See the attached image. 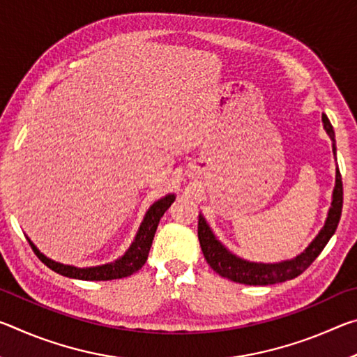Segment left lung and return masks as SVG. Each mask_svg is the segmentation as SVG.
I'll list each match as a JSON object with an SVG mask.
<instances>
[{
    "mask_svg": "<svg viewBox=\"0 0 357 357\" xmlns=\"http://www.w3.org/2000/svg\"><path fill=\"white\" fill-rule=\"evenodd\" d=\"M326 134L332 140V153L335 155V134L332 129L331 121L326 114L321 116ZM343 206V184L340 172H335V187L332 192V203L328 213V219L324 222V227L319 229L317 238L312 241L307 249L299 253L298 257L279 263H255L247 261L244 258L229 252L219 239L214 236L213 229L204 220V217L198 215V239L203 255L206 258L208 264L217 274L225 277L228 280L244 285H274L285 280H291L294 277L301 275L309 266L315 261L317 257L321 253L324 245L329 243L332 234L335 233L338 222H340Z\"/></svg>",
    "mask_w": 357,
    "mask_h": 357,
    "instance_id": "obj_1",
    "label": "left lung"
}]
</instances>
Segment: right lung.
<instances>
[{"label":"right lung","mask_w":357,"mask_h":357,"mask_svg":"<svg viewBox=\"0 0 357 357\" xmlns=\"http://www.w3.org/2000/svg\"><path fill=\"white\" fill-rule=\"evenodd\" d=\"M174 202V193H168L164 198L157 200L153 206H151L146 214H144V219L142 222L140 228H138L137 236L134 243L130 244L128 252L124 253L123 257L114 259L113 263H107L102 266H93V268H77V266L70 264H63L58 261H53V259L47 258L44 253L36 247L31 239H28L29 245L33 247L36 255L44 263L47 268H50L55 273L61 274L64 277H70V279H78V280H114V279H123V277H129L138 269L143 268V264L146 263L151 244H153L154 234L157 225H159L160 217L165 214V211L172 206Z\"/></svg>","instance_id":"obj_1"}]
</instances>
